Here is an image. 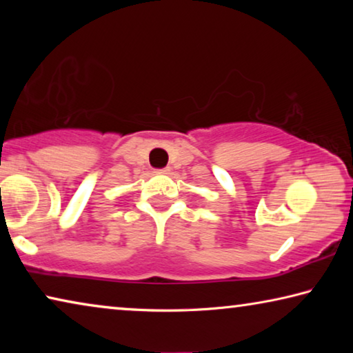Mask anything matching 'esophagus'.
Wrapping results in <instances>:
<instances>
[{
    "label": "esophagus",
    "instance_id": "esophagus-1",
    "mask_svg": "<svg viewBox=\"0 0 353 353\" xmlns=\"http://www.w3.org/2000/svg\"><path fill=\"white\" fill-rule=\"evenodd\" d=\"M155 172H159V174H168L170 168H162V170H157Z\"/></svg>",
    "mask_w": 353,
    "mask_h": 353
}]
</instances>
